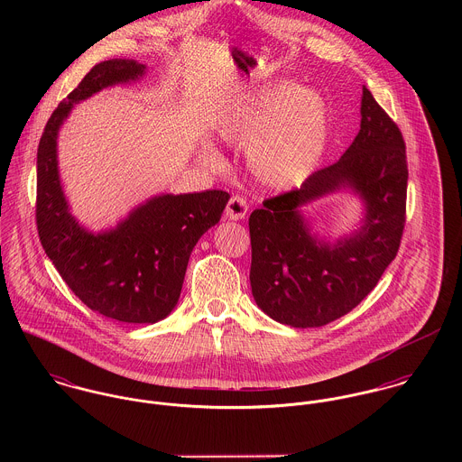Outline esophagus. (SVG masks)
Masks as SVG:
<instances>
[{"label": "esophagus", "mask_w": 462, "mask_h": 462, "mask_svg": "<svg viewBox=\"0 0 462 462\" xmlns=\"http://www.w3.org/2000/svg\"><path fill=\"white\" fill-rule=\"evenodd\" d=\"M249 211V206H247V200L240 196H233L229 199L227 206H226V218L229 220H242L245 218Z\"/></svg>", "instance_id": "esophagus-1"}]
</instances>
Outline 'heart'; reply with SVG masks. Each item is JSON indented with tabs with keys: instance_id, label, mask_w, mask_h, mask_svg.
I'll use <instances>...</instances> for the list:
<instances>
[{
	"instance_id": "heart-1",
	"label": "heart",
	"mask_w": 462,
	"mask_h": 462,
	"mask_svg": "<svg viewBox=\"0 0 462 462\" xmlns=\"http://www.w3.org/2000/svg\"><path fill=\"white\" fill-rule=\"evenodd\" d=\"M226 142H247L251 172L264 187L284 190L306 180L329 134L326 101L315 88L279 85L220 121Z\"/></svg>"
}]
</instances>
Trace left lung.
Masks as SVG:
<instances>
[{
  "label": "left lung",
  "instance_id": "1",
  "mask_svg": "<svg viewBox=\"0 0 462 462\" xmlns=\"http://www.w3.org/2000/svg\"><path fill=\"white\" fill-rule=\"evenodd\" d=\"M405 142L363 85L361 130L343 156L313 172L300 189L263 200L249 217L251 288L279 324L322 328L352 311L395 260L407 198ZM352 189L364 199V226L334 245L310 235L300 208Z\"/></svg>",
  "mask_w": 462,
  "mask_h": 462
}]
</instances>
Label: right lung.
<instances>
[{
	"label": "right lung",
	"instance_id": "add662e5",
	"mask_svg": "<svg viewBox=\"0 0 462 462\" xmlns=\"http://www.w3.org/2000/svg\"><path fill=\"white\" fill-rule=\"evenodd\" d=\"M143 74V64L126 59L92 67L51 114L37 149L35 218L48 258L87 308L126 324H156L176 308L190 254L229 200L224 190L156 196L101 233L70 215L59 176L60 126L76 103Z\"/></svg>",
	"mask_w": 462,
	"mask_h": 462
}]
</instances>
